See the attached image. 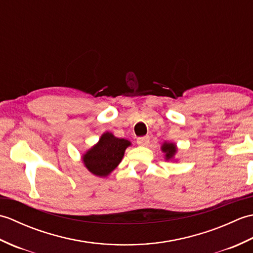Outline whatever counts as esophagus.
<instances>
[{"mask_svg": "<svg viewBox=\"0 0 253 253\" xmlns=\"http://www.w3.org/2000/svg\"><path fill=\"white\" fill-rule=\"evenodd\" d=\"M150 142V137L149 136H144V137H139L137 139V143L139 146H147V144Z\"/></svg>", "mask_w": 253, "mask_h": 253, "instance_id": "1", "label": "esophagus"}]
</instances>
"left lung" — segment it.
Masks as SVG:
<instances>
[{"mask_svg": "<svg viewBox=\"0 0 253 253\" xmlns=\"http://www.w3.org/2000/svg\"><path fill=\"white\" fill-rule=\"evenodd\" d=\"M162 151L165 153V159L166 161H169V160H173L175 154L177 152V148H176V144L175 143H169V142H164L163 146H162Z\"/></svg>", "mask_w": 253, "mask_h": 253, "instance_id": "1", "label": "left lung"}]
</instances>
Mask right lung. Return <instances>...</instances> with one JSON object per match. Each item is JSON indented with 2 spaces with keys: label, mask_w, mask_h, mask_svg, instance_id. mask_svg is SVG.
I'll return each mask as SVG.
<instances>
[{
  "label": "right lung",
  "mask_w": 253,
  "mask_h": 253,
  "mask_svg": "<svg viewBox=\"0 0 253 253\" xmlns=\"http://www.w3.org/2000/svg\"><path fill=\"white\" fill-rule=\"evenodd\" d=\"M130 144V141L126 139L105 132L101 136L99 142L83 155V162L93 175L106 177L121 163L125 150Z\"/></svg>",
  "instance_id": "add662e5"
}]
</instances>
